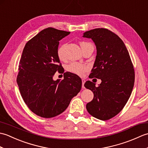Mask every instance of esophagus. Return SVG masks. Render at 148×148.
<instances>
[{
  "instance_id": "esophagus-1",
  "label": "esophagus",
  "mask_w": 148,
  "mask_h": 148,
  "mask_svg": "<svg viewBox=\"0 0 148 148\" xmlns=\"http://www.w3.org/2000/svg\"><path fill=\"white\" fill-rule=\"evenodd\" d=\"M85 82H86V81H85V79H82V87H83V88H84V83H85Z\"/></svg>"
}]
</instances>
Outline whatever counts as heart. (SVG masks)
<instances>
[{
  "mask_svg": "<svg viewBox=\"0 0 148 148\" xmlns=\"http://www.w3.org/2000/svg\"><path fill=\"white\" fill-rule=\"evenodd\" d=\"M88 44H90L86 42H81L80 43L81 47L82 48L84 46H85ZM65 45H62L59 47L57 50V56L60 60H63L64 58V49H65ZM88 67L85 65L78 64L76 62H72L70 64H69L67 66V71L71 72V73L75 74L78 76H83L84 72H86L88 70Z\"/></svg>",
  "mask_w": 148,
  "mask_h": 148,
  "instance_id": "1",
  "label": "heart"
}]
</instances>
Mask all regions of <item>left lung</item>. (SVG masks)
Returning a JSON list of instances; mask_svg holds the SVG:
<instances>
[{"label":"left lung","mask_w":148,"mask_h":148,"mask_svg":"<svg viewBox=\"0 0 148 148\" xmlns=\"http://www.w3.org/2000/svg\"><path fill=\"white\" fill-rule=\"evenodd\" d=\"M83 37L92 39L96 46L90 78L102 81L98 86L90 81L84 83L94 95L86 108L93 117L108 120L118 114L130 98L135 81L132 63L124 42L111 31L95 29L84 32Z\"/></svg>","instance_id":"1"}]
</instances>
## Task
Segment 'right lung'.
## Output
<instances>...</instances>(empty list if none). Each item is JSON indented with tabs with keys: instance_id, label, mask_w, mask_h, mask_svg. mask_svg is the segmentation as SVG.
I'll list each match as a JSON object with an SVG mask.
<instances>
[{
	"instance_id": "obj_1",
	"label": "right lung",
	"mask_w": 148,
	"mask_h": 148,
	"mask_svg": "<svg viewBox=\"0 0 148 148\" xmlns=\"http://www.w3.org/2000/svg\"><path fill=\"white\" fill-rule=\"evenodd\" d=\"M70 33L47 28L28 41L22 53L17 84L25 103L40 117L61 114L81 89V79L71 72H65L63 80L53 79L63 68L57 56L59 40Z\"/></svg>"
}]
</instances>
